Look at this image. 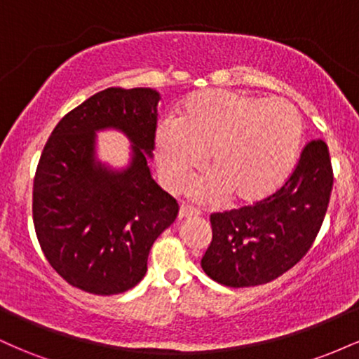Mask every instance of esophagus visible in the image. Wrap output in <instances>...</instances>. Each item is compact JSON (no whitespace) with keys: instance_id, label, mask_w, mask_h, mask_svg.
Instances as JSON below:
<instances>
[{"instance_id":"34e87169","label":"esophagus","mask_w":359,"mask_h":359,"mask_svg":"<svg viewBox=\"0 0 359 359\" xmlns=\"http://www.w3.org/2000/svg\"><path fill=\"white\" fill-rule=\"evenodd\" d=\"M199 211H197V209H194V208H189V205H182V208H180V211H179V219L180 221H184V219H192V217H197L199 216Z\"/></svg>"}]
</instances>
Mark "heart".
<instances>
[{
    "instance_id": "obj_1",
    "label": "heart",
    "mask_w": 359,
    "mask_h": 359,
    "mask_svg": "<svg viewBox=\"0 0 359 359\" xmlns=\"http://www.w3.org/2000/svg\"><path fill=\"white\" fill-rule=\"evenodd\" d=\"M300 140L302 121L287 101L208 89L185 97L174 123L158 125L154 148L167 187H184L205 154L211 175L192 196L214 203L229 194L236 203L253 204L283 184Z\"/></svg>"
}]
</instances>
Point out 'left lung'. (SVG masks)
Here are the masks:
<instances>
[{
	"instance_id": "obj_1",
	"label": "left lung",
	"mask_w": 359,
	"mask_h": 359,
	"mask_svg": "<svg viewBox=\"0 0 359 359\" xmlns=\"http://www.w3.org/2000/svg\"><path fill=\"white\" fill-rule=\"evenodd\" d=\"M332 191L327 145L312 140L287 182L266 199L211 216L212 241L201 266L226 287L269 283L311 250Z\"/></svg>"
}]
</instances>
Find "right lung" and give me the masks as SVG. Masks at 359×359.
<instances>
[{
	"label": "right lung",
	"instance_id": "1",
	"mask_svg": "<svg viewBox=\"0 0 359 359\" xmlns=\"http://www.w3.org/2000/svg\"><path fill=\"white\" fill-rule=\"evenodd\" d=\"M150 88H108L60 119L34 180V224L52 269L72 287L116 295L145 277L151 245L179 214L151 177L156 106ZM119 130L128 162L97 156V133Z\"/></svg>",
	"mask_w": 359,
	"mask_h": 359
}]
</instances>
